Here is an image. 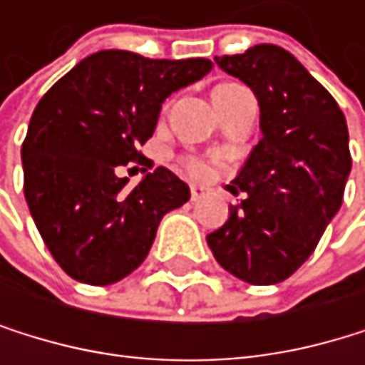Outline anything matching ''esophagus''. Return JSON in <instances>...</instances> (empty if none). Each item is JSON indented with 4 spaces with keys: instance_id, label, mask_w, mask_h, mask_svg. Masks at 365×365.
I'll list each match as a JSON object with an SVG mask.
<instances>
[{
    "instance_id": "esophagus-1",
    "label": "esophagus",
    "mask_w": 365,
    "mask_h": 365,
    "mask_svg": "<svg viewBox=\"0 0 365 365\" xmlns=\"http://www.w3.org/2000/svg\"><path fill=\"white\" fill-rule=\"evenodd\" d=\"M207 192H210V188H205V186H201V184H192V186H190V199H192V201H199V199L207 197Z\"/></svg>"
}]
</instances>
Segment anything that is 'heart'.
Wrapping results in <instances>:
<instances>
[{
    "instance_id": "1",
    "label": "heart",
    "mask_w": 365,
    "mask_h": 365,
    "mask_svg": "<svg viewBox=\"0 0 365 365\" xmlns=\"http://www.w3.org/2000/svg\"><path fill=\"white\" fill-rule=\"evenodd\" d=\"M186 166H188V170H190V173H201V170H203V164H201L199 160H188V162H186Z\"/></svg>"
}]
</instances>
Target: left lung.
Segmentation results:
<instances>
[{
    "instance_id": "1",
    "label": "left lung",
    "mask_w": 365,
    "mask_h": 365,
    "mask_svg": "<svg viewBox=\"0 0 365 365\" xmlns=\"http://www.w3.org/2000/svg\"><path fill=\"white\" fill-rule=\"evenodd\" d=\"M260 107V142L234 177L243 192L207 234L217 262L250 284L287 280L313 254L344 199L350 175L346 118L335 98L287 50L269 43L217 56Z\"/></svg>"
}]
</instances>
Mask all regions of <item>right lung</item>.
I'll use <instances>...</instances> for the list:
<instances>
[{"label": "right lung", "instance_id": "1", "mask_svg": "<svg viewBox=\"0 0 365 365\" xmlns=\"http://www.w3.org/2000/svg\"><path fill=\"white\" fill-rule=\"evenodd\" d=\"M210 69L207 58L103 50L38 101L21 146L24 195L67 276L98 287L129 276L148 256L162 217L190 199V188L164 166L135 189L126 188L119 168L153 166L140 146L155 131L162 103Z\"/></svg>", "mask_w": 365, "mask_h": 365}]
</instances>
